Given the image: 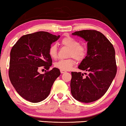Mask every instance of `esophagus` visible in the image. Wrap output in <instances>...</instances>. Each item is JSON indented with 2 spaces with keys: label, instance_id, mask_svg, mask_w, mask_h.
I'll return each mask as SVG.
<instances>
[{
  "label": "esophagus",
  "instance_id": "1",
  "mask_svg": "<svg viewBox=\"0 0 126 126\" xmlns=\"http://www.w3.org/2000/svg\"><path fill=\"white\" fill-rule=\"evenodd\" d=\"M60 72H61V73H64L66 72V71L63 70H60Z\"/></svg>",
  "mask_w": 126,
  "mask_h": 126
}]
</instances>
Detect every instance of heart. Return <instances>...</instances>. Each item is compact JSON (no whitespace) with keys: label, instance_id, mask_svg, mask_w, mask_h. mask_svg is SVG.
Listing matches in <instances>:
<instances>
[{"label":"heart","instance_id":"b5f03b06","mask_svg":"<svg viewBox=\"0 0 126 126\" xmlns=\"http://www.w3.org/2000/svg\"><path fill=\"white\" fill-rule=\"evenodd\" d=\"M61 44L70 49L69 52V57H73L78 61L84 59L87 54V49L83 45L79 44V41L70 36L65 37L62 39ZM49 55L53 59H55L57 56V45L52 44L49 47ZM75 61L73 59L70 58L65 60H60L54 63V66L63 70H69L74 66Z\"/></svg>","mask_w":126,"mask_h":126}]
</instances>
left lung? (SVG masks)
<instances>
[{
    "mask_svg": "<svg viewBox=\"0 0 126 126\" xmlns=\"http://www.w3.org/2000/svg\"><path fill=\"white\" fill-rule=\"evenodd\" d=\"M72 34L87 43V56L78 67L89 73L83 77L81 72H72L71 93L78 101L92 102L106 93L116 76L115 52L110 41L97 31L82 30Z\"/></svg>",
    "mask_w": 126,
    "mask_h": 126,
    "instance_id": "obj_1",
    "label": "left lung"
}]
</instances>
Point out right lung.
Listing matches in <instances>:
<instances>
[{"mask_svg": "<svg viewBox=\"0 0 126 126\" xmlns=\"http://www.w3.org/2000/svg\"><path fill=\"white\" fill-rule=\"evenodd\" d=\"M60 35L39 31L25 34L19 39L10 53L9 77L17 93L32 103L40 102L49 95L54 82L61 73L54 67L44 74L39 67L49 70L52 60L48 51Z\"/></svg>", "mask_w": 126, "mask_h": 126, "instance_id": "1", "label": "right lung"}]
</instances>
